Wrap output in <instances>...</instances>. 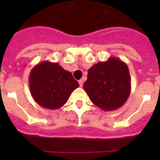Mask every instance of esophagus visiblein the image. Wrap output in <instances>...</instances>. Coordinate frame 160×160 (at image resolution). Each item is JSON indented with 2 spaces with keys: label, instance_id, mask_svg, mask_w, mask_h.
<instances>
[{
  "label": "esophagus",
  "instance_id": "34e87169",
  "mask_svg": "<svg viewBox=\"0 0 160 160\" xmlns=\"http://www.w3.org/2000/svg\"><path fill=\"white\" fill-rule=\"evenodd\" d=\"M78 83H79V86H80V87H82V86H83V81L82 80V79H80V80H79Z\"/></svg>",
  "mask_w": 160,
  "mask_h": 160
}]
</instances>
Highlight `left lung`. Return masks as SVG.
Listing matches in <instances>:
<instances>
[{
    "label": "left lung",
    "instance_id": "obj_1",
    "mask_svg": "<svg viewBox=\"0 0 160 160\" xmlns=\"http://www.w3.org/2000/svg\"><path fill=\"white\" fill-rule=\"evenodd\" d=\"M83 89L90 101L103 111H114L123 105L131 93L128 67L118 58L94 64L88 70Z\"/></svg>",
    "mask_w": 160,
    "mask_h": 160
}]
</instances>
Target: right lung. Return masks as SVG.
I'll use <instances>...</instances> for the list:
<instances>
[{
	"mask_svg": "<svg viewBox=\"0 0 160 160\" xmlns=\"http://www.w3.org/2000/svg\"><path fill=\"white\" fill-rule=\"evenodd\" d=\"M29 84L32 98L38 105L56 110L62 107L70 94L79 87L70 72L57 62L44 61L32 68Z\"/></svg>",
	"mask_w": 160,
	"mask_h": 160,
	"instance_id": "right-lung-1",
	"label": "right lung"
}]
</instances>
